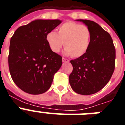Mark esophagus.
<instances>
[{
    "label": "esophagus",
    "instance_id": "1",
    "mask_svg": "<svg viewBox=\"0 0 125 125\" xmlns=\"http://www.w3.org/2000/svg\"><path fill=\"white\" fill-rule=\"evenodd\" d=\"M62 62H68L70 61L69 60L67 59H64V58H62Z\"/></svg>",
    "mask_w": 125,
    "mask_h": 125
}]
</instances>
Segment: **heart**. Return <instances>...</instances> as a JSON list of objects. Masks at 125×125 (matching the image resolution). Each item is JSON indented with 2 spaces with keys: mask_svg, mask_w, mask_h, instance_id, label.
<instances>
[{
  "mask_svg": "<svg viewBox=\"0 0 125 125\" xmlns=\"http://www.w3.org/2000/svg\"><path fill=\"white\" fill-rule=\"evenodd\" d=\"M90 37V31L87 26L68 21L60 27L57 34L49 32L46 40L54 53H59L64 43L66 55L77 58L83 55L87 51Z\"/></svg>",
  "mask_w": 125,
  "mask_h": 125,
  "instance_id": "1",
  "label": "heart"
}]
</instances>
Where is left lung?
<instances>
[{
	"instance_id": "1",
	"label": "left lung",
	"mask_w": 125,
	"mask_h": 125,
	"mask_svg": "<svg viewBox=\"0 0 125 125\" xmlns=\"http://www.w3.org/2000/svg\"><path fill=\"white\" fill-rule=\"evenodd\" d=\"M90 31L89 45L82 57L71 60L73 70L69 83L73 91L82 95L97 93L106 85L115 68V49L110 34L95 22L76 19Z\"/></svg>"
}]
</instances>
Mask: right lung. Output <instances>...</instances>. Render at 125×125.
I'll use <instances>...</instances> for the list:
<instances>
[{
    "instance_id": "right-lung-1",
    "label": "right lung",
    "mask_w": 125,
    "mask_h": 125,
    "mask_svg": "<svg viewBox=\"0 0 125 125\" xmlns=\"http://www.w3.org/2000/svg\"><path fill=\"white\" fill-rule=\"evenodd\" d=\"M60 19H36L19 27L10 40L8 66L11 78L22 91L40 94L49 89L62 57L52 52L46 36Z\"/></svg>"
}]
</instances>
